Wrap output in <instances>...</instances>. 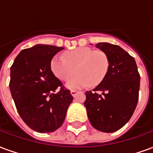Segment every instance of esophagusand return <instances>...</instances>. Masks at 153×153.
Returning a JSON list of instances; mask_svg holds the SVG:
<instances>
[{
    "instance_id": "obj_1",
    "label": "esophagus",
    "mask_w": 153,
    "mask_h": 153,
    "mask_svg": "<svg viewBox=\"0 0 153 153\" xmlns=\"http://www.w3.org/2000/svg\"><path fill=\"white\" fill-rule=\"evenodd\" d=\"M79 93V92L78 91H76V90H71L70 91V94L72 95V96L74 97H75L77 96V94Z\"/></svg>"
}]
</instances>
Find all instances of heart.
Wrapping results in <instances>:
<instances>
[{"instance_id": "b5f03b06", "label": "heart", "mask_w": 153, "mask_h": 153, "mask_svg": "<svg viewBox=\"0 0 153 153\" xmlns=\"http://www.w3.org/2000/svg\"><path fill=\"white\" fill-rule=\"evenodd\" d=\"M51 70L54 75L66 81L74 73L77 75L70 79L65 86L70 89L83 88L98 85L106 76L109 61L106 54L88 47H78L65 52V58L56 55L51 60Z\"/></svg>"}]
</instances>
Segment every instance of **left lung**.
I'll use <instances>...</instances> for the list:
<instances>
[{
	"label": "left lung",
	"instance_id": "obj_1",
	"mask_svg": "<svg viewBox=\"0 0 153 153\" xmlns=\"http://www.w3.org/2000/svg\"><path fill=\"white\" fill-rule=\"evenodd\" d=\"M109 68L104 79L86 92L84 106L93 128L105 133L121 128L131 118L138 100L140 75L134 57L117 45L99 42Z\"/></svg>",
	"mask_w": 153,
	"mask_h": 153
}]
</instances>
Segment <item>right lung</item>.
I'll return each mask as SVG.
<instances>
[{
	"label": "right lung",
	"mask_w": 153,
	"mask_h": 153,
	"mask_svg": "<svg viewBox=\"0 0 153 153\" xmlns=\"http://www.w3.org/2000/svg\"><path fill=\"white\" fill-rule=\"evenodd\" d=\"M63 49L35 45L21 51L10 67V90L16 109L25 124L39 133L60 128L73 101L70 90L62 86L50 67L54 56Z\"/></svg>",
	"instance_id": "obj_1"
}]
</instances>
